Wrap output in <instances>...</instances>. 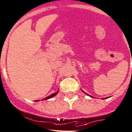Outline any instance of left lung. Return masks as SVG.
I'll use <instances>...</instances> for the list:
<instances>
[{"label":"left lung","mask_w":132,"mask_h":132,"mask_svg":"<svg viewBox=\"0 0 132 132\" xmlns=\"http://www.w3.org/2000/svg\"><path fill=\"white\" fill-rule=\"evenodd\" d=\"M81 91H82V92H84V91H83V90H81ZM87 94V95H88V94ZM88 96H89V95H88Z\"/></svg>","instance_id":"obj_1"}]
</instances>
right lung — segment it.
Listing matches in <instances>:
<instances>
[{"label": "right lung", "mask_w": 132, "mask_h": 132, "mask_svg": "<svg viewBox=\"0 0 132 132\" xmlns=\"http://www.w3.org/2000/svg\"><path fill=\"white\" fill-rule=\"evenodd\" d=\"M58 92H59V90L56 92H55V93L52 94H51V95L48 96H47V97H46V98H43V99H42V101H45V100H48V99L54 97V96H56V94H58ZM36 101V102H38V101H39V100H38V101L37 100V101Z\"/></svg>", "instance_id": "obj_1"}]
</instances>
